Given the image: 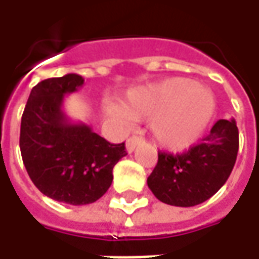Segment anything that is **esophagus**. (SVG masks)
<instances>
[{"label":"esophagus","mask_w":259,"mask_h":259,"mask_svg":"<svg viewBox=\"0 0 259 259\" xmlns=\"http://www.w3.org/2000/svg\"><path fill=\"white\" fill-rule=\"evenodd\" d=\"M140 141L141 137H139V136H132V137H129L127 141H126V150H127V152L135 151V148L140 144Z\"/></svg>","instance_id":"34e87169"}]
</instances>
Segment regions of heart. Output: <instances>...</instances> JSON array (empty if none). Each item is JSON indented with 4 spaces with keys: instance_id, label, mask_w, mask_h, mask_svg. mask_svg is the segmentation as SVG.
<instances>
[{
    "instance_id": "b5f03b06",
    "label": "heart",
    "mask_w": 259,
    "mask_h": 259,
    "mask_svg": "<svg viewBox=\"0 0 259 259\" xmlns=\"http://www.w3.org/2000/svg\"><path fill=\"white\" fill-rule=\"evenodd\" d=\"M215 108L212 93L194 81L172 77L132 91L124 111L132 118H151L150 130L159 146L179 151L198 140ZM113 112L124 116L123 112Z\"/></svg>"
}]
</instances>
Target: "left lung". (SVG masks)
<instances>
[{
  "instance_id": "8db88e82",
  "label": "left lung",
  "mask_w": 259,
  "mask_h": 259,
  "mask_svg": "<svg viewBox=\"0 0 259 259\" xmlns=\"http://www.w3.org/2000/svg\"><path fill=\"white\" fill-rule=\"evenodd\" d=\"M237 151L239 129L236 120L219 119L201 143L186 152H158L157 166L148 176L147 185L165 204L198 205L226 183Z\"/></svg>"
}]
</instances>
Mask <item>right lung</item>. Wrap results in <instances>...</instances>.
<instances>
[{
	"instance_id": "add662e5",
	"label": "right lung",
	"mask_w": 259,
	"mask_h": 259,
	"mask_svg": "<svg viewBox=\"0 0 259 259\" xmlns=\"http://www.w3.org/2000/svg\"><path fill=\"white\" fill-rule=\"evenodd\" d=\"M84 79L76 73L51 77L31 89L22 115L19 146L25 168L42 194L70 205L91 204L107 193L113 166L127 155L124 143L111 144L62 111L66 94Z\"/></svg>"
}]
</instances>
